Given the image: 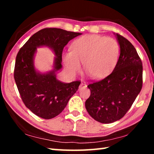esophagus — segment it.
Wrapping results in <instances>:
<instances>
[{"instance_id": "esophagus-1", "label": "esophagus", "mask_w": 154, "mask_h": 154, "mask_svg": "<svg viewBox=\"0 0 154 154\" xmlns=\"http://www.w3.org/2000/svg\"><path fill=\"white\" fill-rule=\"evenodd\" d=\"M86 84H85V83H83V82H82L81 83V84H80V85H79V89H82V88H86Z\"/></svg>"}]
</instances>
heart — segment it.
Segmentation results:
<instances>
[{"label": "heart", "mask_w": 154, "mask_h": 154, "mask_svg": "<svg viewBox=\"0 0 154 154\" xmlns=\"http://www.w3.org/2000/svg\"><path fill=\"white\" fill-rule=\"evenodd\" d=\"M119 46L116 40L98 35L79 37L72 43L71 51L63 56L65 67L75 75L82 70L84 63L85 72L92 78L102 79L110 73L118 62Z\"/></svg>", "instance_id": "obj_1"}]
</instances>
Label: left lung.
<instances>
[{"mask_svg": "<svg viewBox=\"0 0 154 154\" xmlns=\"http://www.w3.org/2000/svg\"><path fill=\"white\" fill-rule=\"evenodd\" d=\"M120 55L113 72L105 79L88 85L90 96L86 110L98 122L109 124L123 118L141 90L143 65L132 44L116 34Z\"/></svg>", "mask_w": 154, "mask_h": 154, "instance_id": "1", "label": "left lung"}]
</instances>
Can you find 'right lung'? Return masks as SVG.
I'll return each mask as SVG.
<instances>
[{"label": "right lung", "instance_id": "add662e5", "mask_svg": "<svg viewBox=\"0 0 154 154\" xmlns=\"http://www.w3.org/2000/svg\"><path fill=\"white\" fill-rule=\"evenodd\" d=\"M81 35L60 28H44L34 34L18 51L14 79L23 103L36 116L45 119L55 118L64 110L79 88V81L61 82L57 79L56 72L62 67L64 46ZM41 46H49L56 55L54 69L47 74L36 72L33 65L36 48Z\"/></svg>", "mask_w": 154, "mask_h": 154}]
</instances>
